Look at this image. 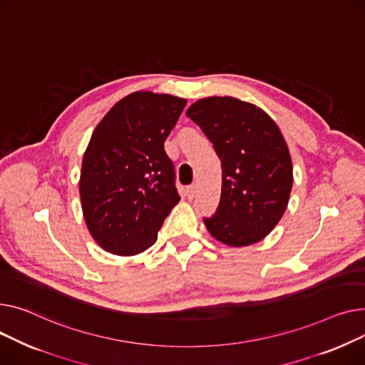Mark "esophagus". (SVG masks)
Masks as SVG:
<instances>
[{"label":"esophagus","instance_id":"obj_1","mask_svg":"<svg viewBox=\"0 0 365 365\" xmlns=\"http://www.w3.org/2000/svg\"><path fill=\"white\" fill-rule=\"evenodd\" d=\"M185 192H187V197L188 199H192L196 196V192H197V187H196V184H191V185H188L187 187V190H185Z\"/></svg>","mask_w":365,"mask_h":365}]
</instances>
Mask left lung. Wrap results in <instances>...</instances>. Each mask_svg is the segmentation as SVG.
<instances>
[{
	"mask_svg": "<svg viewBox=\"0 0 365 365\" xmlns=\"http://www.w3.org/2000/svg\"><path fill=\"white\" fill-rule=\"evenodd\" d=\"M185 115L221 159L222 188L215 215L205 218L213 239L242 247L258 243L284 215L293 185L289 147L261 107L235 97H206Z\"/></svg>",
	"mask_w": 365,
	"mask_h": 365,
	"instance_id": "8db88e82",
	"label": "left lung"
}]
</instances>
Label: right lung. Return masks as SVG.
I'll use <instances>...</instances> for the list:
<instances>
[{"label":"right lung","instance_id":"1","mask_svg":"<svg viewBox=\"0 0 365 365\" xmlns=\"http://www.w3.org/2000/svg\"><path fill=\"white\" fill-rule=\"evenodd\" d=\"M185 103L170 94L135 91L96 126L82 159L79 196L91 237L106 252L133 256L153 246L180 202L163 143Z\"/></svg>","mask_w":365,"mask_h":365}]
</instances>
